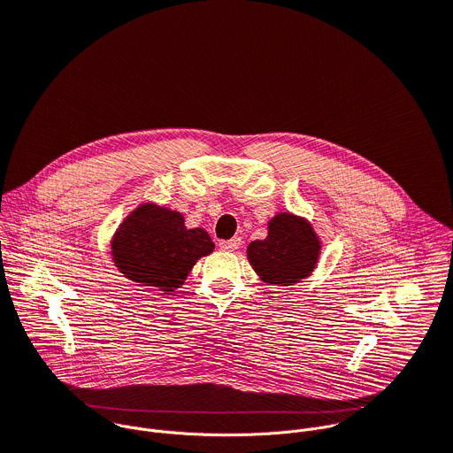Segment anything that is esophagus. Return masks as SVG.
I'll return each mask as SVG.
<instances>
[{
    "label": "esophagus",
    "instance_id": "esophagus-1",
    "mask_svg": "<svg viewBox=\"0 0 453 453\" xmlns=\"http://www.w3.org/2000/svg\"><path fill=\"white\" fill-rule=\"evenodd\" d=\"M240 238L238 236H234V238H231V240H222V242H219V245H220V249L222 250H236L238 247H240Z\"/></svg>",
    "mask_w": 453,
    "mask_h": 453
}]
</instances>
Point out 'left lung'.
<instances>
[{
  "instance_id": "obj_1",
  "label": "left lung",
  "mask_w": 453,
  "mask_h": 453,
  "mask_svg": "<svg viewBox=\"0 0 453 453\" xmlns=\"http://www.w3.org/2000/svg\"><path fill=\"white\" fill-rule=\"evenodd\" d=\"M320 252V242L311 226L296 215L281 213L269 222L265 240L247 247L250 267L265 283L292 285L311 274Z\"/></svg>"
}]
</instances>
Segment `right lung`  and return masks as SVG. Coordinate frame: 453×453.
<instances>
[{"label": "right lung", "mask_w": 453, "mask_h": 453, "mask_svg": "<svg viewBox=\"0 0 453 453\" xmlns=\"http://www.w3.org/2000/svg\"><path fill=\"white\" fill-rule=\"evenodd\" d=\"M213 249L204 229H186L180 213L154 204L128 215L112 240L116 267L128 280L165 294L179 288L199 257Z\"/></svg>", "instance_id": "1"}]
</instances>
